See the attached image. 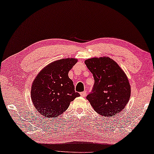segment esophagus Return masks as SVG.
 I'll return each mask as SVG.
<instances>
[{
    "label": "esophagus",
    "mask_w": 154,
    "mask_h": 154,
    "mask_svg": "<svg viewBox=\"0 0 154 154\" xmlns=\"http://www.w3.org/2000/svg\"><path fill=\"white\" fill-rule=\"evenodd\" d=\"M80 95H81V96H82V97H85L87 95V91H85L81 92V93H80Z\"/></svg>",
    "instance_id": "obj_1"
}]
</instances>
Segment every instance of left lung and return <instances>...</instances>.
Here are the masks:
<instances>
[{
  "mask_svg": "<svg viewBox=\"0 0 154 154\" xmlns=\"http://www.w3.org/2000/svg\"><path fill=\"white\" fill-rule=\"evenodd\" d=\"M85 63L94 79L93 89L87 96L94 109L104 116L121 112L131 95L129 80L123 71L108 57L89 58Z\"/></svg>",
  "mask_w": 154,
  "mask_h": 154,
  "instance_id": "left-lung-1",
  "label": "left lung"
}]
</instances>
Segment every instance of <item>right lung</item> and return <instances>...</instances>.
I'll return each mask as SVG.
<instances>
[{"instance_id": "add662e5", "label": "right lung", "mask_w": 154, "mask_h": 154, "mask_svg": "<svg viewBox=\"0 0 154 154\" xmlns=\"http://www.w3.org/2000/svg\"><path fill=\"white\" fill-rule=\"evenodd\" d=\"M77 60L60 59L44 68L34 79L31 97L34 107L45 117L55 118L65 112L80 94L74 90L68 73Z\"/></svg>"}]
</instances>
